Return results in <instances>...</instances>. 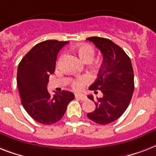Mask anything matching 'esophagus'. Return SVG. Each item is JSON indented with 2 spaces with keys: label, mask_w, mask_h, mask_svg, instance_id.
<instances>
[{
  "label": "esophagus",
  "mask_w": 156,
  "mask_h": 156,
  "mask_svg": "<svg viewBox=\"0 0 156 156\" xmlns=\"http://www.w3.org/2000/svg\"><path fill=\"white\" fill-rule=\"evenodd\" d=\"M76 98H78V99L80 100H81V101H86V100H87L86 96H84V94H80V93H76Z\"/></svg>",
  "instance_id": "1"
}]
</instances>
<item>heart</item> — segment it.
Segmentation results:
<instances>
[{"label": "heart", "mask_w": 156, "mask_h": 156, "mask_svg": "<svg viewBox=\"0 0 156 156\" xmlns=\"http://www.w3.org/2000/svg\"><path fill=\"white\" fill-rule=\"evenodd\" d=\"M75 51L76 52V54L78 55L79 58L85 63L90 62L95 55V50H94L93 46L87 44V43L79 45L78 47H76ZM99 63L100 61L98 59L96 60V64H99ZM90 80L91 78L88 75H83V76H77L76 79L72 80V88L76 90H79L83 87L84 84L90 81Z\"/></svg>", "instance_id": "heart-1"}]
</instances>
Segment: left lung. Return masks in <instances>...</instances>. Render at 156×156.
Listing matches in <instances>:
<instances>
[{
  "label": "left lung",
  "mask_w": 156,
  "mask_h": 156,
  "mask_svg": "<svg viewBox=\"0 0 156 156\" xmlns=\"http://www.w3.org/2000/svg\"><path fill=\"white\" fill-rule=\"evenodd\" d=\"M87 40L93 43L103 55L98 78L89 87L90 90H101L103 96L97 98V101L93 95L88 96L96 109L87 116L94 122L106 125L120 118L127 109L134 89V71L126 53L111 40L101 37Z\"/></svg>",
  "instance_id": "obj_1"
}]
</instances>
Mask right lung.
I'll list each match as a JSON object with an SVG mask.
<instances>
[{"label": "right lung", "mask_w": 156, "mask_h": 156, "mask_svg": "<svg viewBox=\"0 0 156 156\" xmlns=\"http://www.w3.org/2000/svg\"><path fill=\"white\" fill-rule=\"evenodd\" d=\"M67 41L47 40L36 44L18 64L17 88L28 114L43 125H51L63 118L75 95L63 90L53 97L47 91L49 76L55 69L57 55Z\"/></svg>", "instance_id": "right-lung-1"}]
</instances>
